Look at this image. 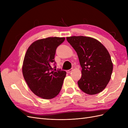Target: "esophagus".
Masks as SVG:
<instances>
[{
	"label": "esophagus",
	"instance_id": "34e87169",
	"mask_svg": "<svg viewBox=\"0 0 128 128\" xmlns=\"http://www.w3.org/2000/svg\"><path fill=\"white\" fill-rule=\"evenodd\" d=\"M72 71V69H69V70H67L66 71V72H67V73H69V72H70Z\"/></svg>",
	"mask_w": 128,
	"mask_h": 128
}]
</instances>
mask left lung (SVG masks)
Masks as SVG:
<instances>
[{
	"instance_id": "8db88e82",
	"label": "left lung",
	"mask_w": 128,
	"mask_h": 128,
	"mask_svg": "<svg viewBox=\"0 0 128 128\" xmlns=\"http://www.w3.org/2000/svg\"><path fill=\"white\" fill-rule=\"evenodd\" d=\"M76 51L82 67L80 88L89 95L102 91L109 83L113 64L109 52L98 40L83 36L67 37Z\"/></svg>"
}]
</instances>
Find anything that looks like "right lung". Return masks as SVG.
Here are the masks:
<instances>
[{"mask_svg":"<svg viewBox=\"0 0 128 128\" xmlns=\"http://www.w3.org/2000/svg\"><path fill=\"white\" fill-rule=\"evenodd\" d=\"M64 37H48L36 40L30 45L25 54L22 74L34 94L41 98L51 99L59 94L66 72L52 71L56 49ZM56 68V67H54Z\"/></svg>","mask_w":128,"mask_h":128,"instance_id":"add662e5","label":"right lung"}]
</instances>
